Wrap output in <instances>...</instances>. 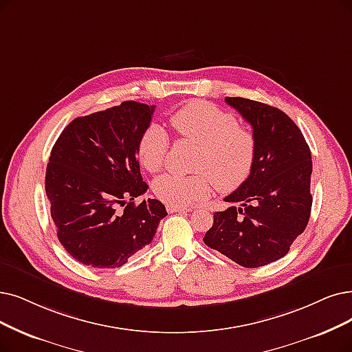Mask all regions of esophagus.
<instances>
[{"label": "esophagus", "instance_id": "esophagus-1", "mask_svg": "<svg viewBox=\"0 0 352 352\" xmlns=\"http://www.w3.org/2000/svg\"><path fill=\"white\" fill-rule=\"evenodd\" d=\"M167 208V212H170V214H173V212H189V208H182V206H172V205H167L166 206Z\"/></svg>", "mask_w": 352, "mask_h": 352}]
</instances>
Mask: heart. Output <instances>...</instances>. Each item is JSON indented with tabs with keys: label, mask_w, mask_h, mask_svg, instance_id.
I'll return each mask as SVG.
<instances>
[{
	"label": "heart",
	"mask_w": 352,
	"mask_h": 352,
	"mask_svg": "<svg viewBox=\"0 0 352 352\" xmlns=\"http://www.w3.org/2000/svg\"><path fill=\"white\" fill-rule=\"evenodd\" d=\"M170 125L182 140L201 146L195 168L201 175L164 173L153 184L157 198L172 206L188 208L205 201L212 192L240 188L251 173L256 157V138L240 127L230 112L206 101H190L170 117ZM170 138L160 125L151 124L140 137L137 154L142 166L156 173L166 164ZM210 177L208 178L207 176Z\"/></svg>",
	"instance_id": "obj_1"
}]
</instances>
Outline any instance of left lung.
I'll return each mask as SVG.
<instances>
[{
	"instance_id": "1",
	"label": "left lung",
	"mask_w": 352,
	"mask_h": 352,
	"mask_svg": "<svg viewBox=\"0 0 352 352\" xmlns=\"http://www.w3.org/2000/svg\"><path fill=\"white\" fill-rule=\"evenodd\" d=\"M251 124L256 157L244 184L214 214L204 243L248 269L285 257L311 217L312 156L293 120L278 108L247 98L227 96Z\"/></svg>"
}]
</instances>
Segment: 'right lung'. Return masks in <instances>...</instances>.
Masks as SVG:
<instances>
[{"label": "right lung", "instance_id": "add662e5", "mask_svg": "<svg viewBox=\"0 0 352 352\" xmlns=\"http://www.w3.org/2000/svg\"><path fill=\"white\" fill-rule=\"evenodd\" d=\"M154 108L125 101L75 118L52 148L45 184L52 219L60 244L82 264L124 265L167 215L157 199L134 204L148 188L137 147Z\"/></svg>", "mask_w": 352, "mask_h": 352}]
</instances>
